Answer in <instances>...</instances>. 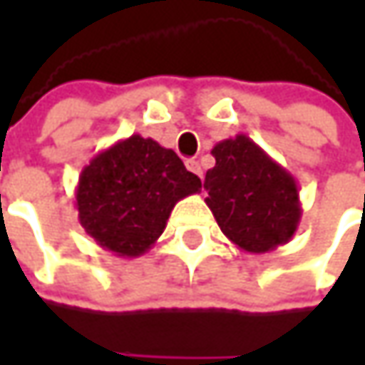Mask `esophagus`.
Returning <instances> with one entry per match:
<instances>
[{
    "label": "esophagus",
    "instance_id": "esophagus-1",
    "mask_svg": "<svg viewBox=\"0 0 365 365\" xmlns=\"http://www.w3.org/2000/svg\"><path fill=\"white\" fill-rule=\"evenodd\" d=\"M187 168L190 173H195L197 176H203V170H201V164L197 160H187Z\"/></svg>",
    "mask_w": 365,
    "mask_h": 365
}]
</instances>
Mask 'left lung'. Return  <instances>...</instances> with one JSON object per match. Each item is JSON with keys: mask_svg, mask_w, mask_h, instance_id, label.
<instances>
[{"mask_svg": "<svg viewBox=\"0 0 365 365\" xmlns=\"http://www.w3.org/2000/svg\"><path fill=\"white\" fill-rule=\"evenodd\" d=\"M211 154L205 203L225 237L250 254L288 244L302 215L294 176L244 133L221 140Z\"/></svg>", "mask_w": 365, "mask_h": 365, "instance_id": "left-lung-1", "label": "left lung"}]
</instances>
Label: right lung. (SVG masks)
Segmentation results:
<instances>
[{
    "label": "right lung",
    "instance_id": "obj_1",
    "mask_svg": "<svg viewBox=\"0 0 365 365\" xmlns=\"http://www.w3.org/2000/svg\"><path fill=\"white\" fill-rule=\"evenodd\" d=\"M199 190L201 178L170 148L133 133L101 150L81 170L78 223L107 252L138 258L156 244L175 205Z\"/></svg>",
    "mask_w": 365,
    "mask_h": 365
}]
</instances>
